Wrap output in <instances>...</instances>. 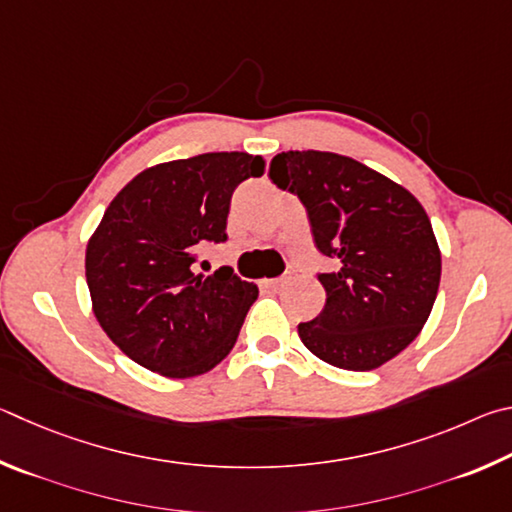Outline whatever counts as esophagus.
Returning <instances> with one entry per match:
<instances>
[{
	"mask_svg": "<svg viewBox=\"0 0 512 512\" xmlns=\"http://www.w3.org/2000/svg\"><path fill=\"white\" fill-rule=\"evenodd\" d=\"M265 285H267V288H272V290H281L283 288V279H267Z\"/></svg>",
	"mask_w": 512,
	"mask_h": 512,
	"instance_id": "obj_1",
	"label": "esophagus"
}]
</instances>
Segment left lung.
Returning <instances> with one entry per match:
<instances>
[{"label":"left lung","mask_w":512,"mask_h":512,"mask_svg":"<svg viewBox=\"0 0 512 512\" xmlns=\"http://www.w3.org/2000/svg\"><path fill=\"white\" fill-rule=\"evenodd\" d=\"M272 182L306 206L312 238L337 272L319 274L326 306L299 337L312 355L346 371H373L414 342L434 308L441 249L407 188L351 157L288 150Z\"/></svg>","instance_id":"1"}]
</instances>
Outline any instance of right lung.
Returning a JSON list of instances; mask_svg holds the SVG:
<instances>
[{
    "label": "right lung",
    "mask_w": 512,
    "mask_h": 512,
    "mask_svg": "<svg viewBox=\"0 0 512 512\" xmlns=\"http://www.w3.org/2000/svg\"><path fill=\"white\" fill-rule=\"evenodd\" d=\"M263 173L258 155L204 152L146 168L107 206L85 276L98 324L132 362L182 380L229 355L258 288L231 267L204 276L193 263L227 240L238 184Z\"/></svg>",
    "instance_id": "obj_1"
}]
</instances>
